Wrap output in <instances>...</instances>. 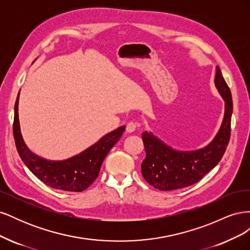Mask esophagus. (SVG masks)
<instances>
[{
  "label": "esophagus",
  "instance_id": "34e87169",
  "mask_svg": "<svg viewBox=\"0 0 250 250\" xmlns=\"http://www.w3.org/2000/svg\"><path fill=\"white\" fill-rule=\"evenodd\" d=\"M135 128H137V124H135L134 122H129L126 126V131L128 133H131L135 130Z\"/></svg>",
  "mask_w": 250,
  "mask_h": 250
}]
</instances>
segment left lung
I'll use <instances>...</instances> for the list:
<instances>
[{"label":"left lung","mask_w":250,"mask_h":250,"mask_svg":"<svg viewBox=\"0 0 250 250\" xmlns=\"http://www.w3.org/2000/svg\"><path fill=\"white\" fill-rule=\"evenodd\" d=\"M214 81L224 100V116L218 132L207 146L181 151L172 148L151 131L142 133L146 151V157L141 166L142 175L157 190L171 191L194 185L215 168L222 158L230 137L232 99L218 65Z\"/></svg>","instance_id":"8db88e82"}]
</instances>
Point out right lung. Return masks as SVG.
Listing matches in <instances>:
<instances>
[{"mask_svg": "<svg viewBox=\"0 0 250 250\" xmlns=\"http://www.w3.org/2000/svg\"><path fill=\"white\" fill-rule=\"evenodd\" d=\"M20 92L14 105L13 135L21 161L44 185L57 190L82 192L99 175L105 156L122 137L125 125L108 132L79 154L62 161H51L35 154L22 139L19 120Z\"/></svg>", "mask_w": 250, "mask_h": 250, "instance_id": "add662e5", "label": "right lung"}]
</instances>
